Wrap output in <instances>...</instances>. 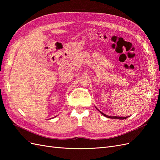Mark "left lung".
Instances as JSON below:
<instances>
[{
  "instance_id": "obj_1",
  "label": "left lung",
  "mask_w": 160,
  "mask_h": 160,
  "mask_svg": "<svg viewBox=\"0 0 160 160\" xmlns=\"http://www.w3.org/2000/svg\"><path fill=\"white\" fill-rule=\"evenodd\" d=\"M99 112H100L101 114H102L103 115H104L105 117H106V118H111V119H125L128 118V117H117V116H113V117H111V116H109V115H107L104 114L103 113L101 112L100 111H99Z\"/></svg>"
}]
</instances>
